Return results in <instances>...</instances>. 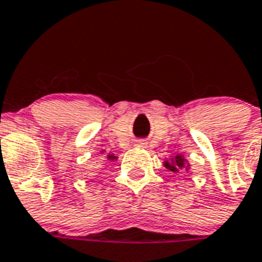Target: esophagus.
<instances>
[{
  "label": "esophagus",
  "mask_w": 262,
  "mask_h": 262,
  "mask_svg": "<svg viewBox=\"0 0 262 262\" xmlns=\"http://www.w3.org/2000/svg\"><path fill=\"white\" fill-rule=\"evenodd\" d=\"M142 144H144V143H142Z\"/></svg>",
  "instance_id": "esophagus-1"
}]
</instances>
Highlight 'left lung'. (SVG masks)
Instances as JSON below:
<instances>
[{
  "instance_id": "8db88e82",
  "label": "left lung",
  "mask_w": 262,
  "mask_h": 262,
  "mask_svg": "<svg viewBox=\"0 0 262 262\" xmlns=\"http://www.w3.org/2000/svg\"><path fill=\"white\" fill-rule=\"evenodd\" d=\"M176 160V166H179V167H183L184 166V160L181 158V157H176L174 158ZM166 166L169 167V169H171V170L174 171L176 170V166H170L169 164H166Z\"/></svg>"
}]
</instances>
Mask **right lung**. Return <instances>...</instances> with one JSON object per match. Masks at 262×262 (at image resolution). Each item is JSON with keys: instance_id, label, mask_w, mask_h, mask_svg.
<instances>
[{"instance_id": "1", "label": "right lung", "mask_w": 262, "mask_h": 262, "mask_svg": "<svg viewBox=\"0 0 262 262\" xmlns=\"http://www.w3.org/2000/svg\"><path fill=\"white\" fill-rule=\"evenodd\" d=\"M108 158H110V160H115L114 156H108Z\"/></svg>"}]
</instances>
